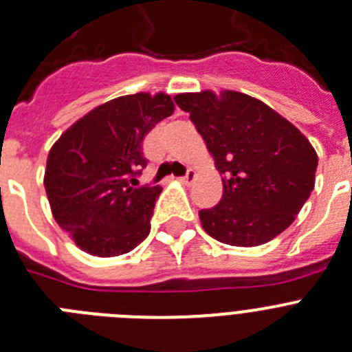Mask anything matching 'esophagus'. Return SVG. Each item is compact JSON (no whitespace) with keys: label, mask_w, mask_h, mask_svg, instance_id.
<instances>
[{"label":"esophagus","mask_w":352,"mask_h":352,"mask_svg":"<svg viewBox=\"0 0 352 352\" xmlns=\"http://www.w3.org/2000/svg\"><path fill=\"white\" fill-rule=\"evenodd\" d=\"M196 176H197L196 170H194V169H188L187 174H185V176H183V178H182V182H183V183H187V185H190V183L194 182V179H196Z\"/></svg>","instance_id":"1"}]
</instances>
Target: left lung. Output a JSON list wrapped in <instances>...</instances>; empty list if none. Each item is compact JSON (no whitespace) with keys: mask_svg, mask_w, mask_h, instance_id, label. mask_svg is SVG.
Returning a JSON list of instances; mask_svg holds the SVG:
<instances>
[{"mask_svg":"<svg viewBox=\"0 0 352 352\" xmlns=\"http://www.w3.org/2000/svg\"><path fill=\"white\" fill-rule=\"evenodd\" d=\"M203 137L222 174L217 206L201 210L203 230L236 248H254L283 233L315 187L317 153L283 116L235 90L174 96Z\"/></svg>","mask_w":352,"mask_h":352,"instance_id":"obj_1","label":"left lung"}]
</instances>
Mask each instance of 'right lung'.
Segmentation results:
<instances>
[{
	"label": "right lung",
	"mask_w": 352,
	"mask_h": 352,
	"mask_svg": "<svg viewBox=\"0 0 352 352\" xmlns=\"http://www.w3.org/2000/svg\"><path fill=\"white\" fill-rule=\"evenodd\" d=\"M173 112L165 92L121 96L92 108L51 146L44 173L51 213L82 251L119 256L149 235L162 187H137L135 176L147 164L144 137Z\"/></svg>",
	"instance_id": "right-lung-1"
}]
</instances>
